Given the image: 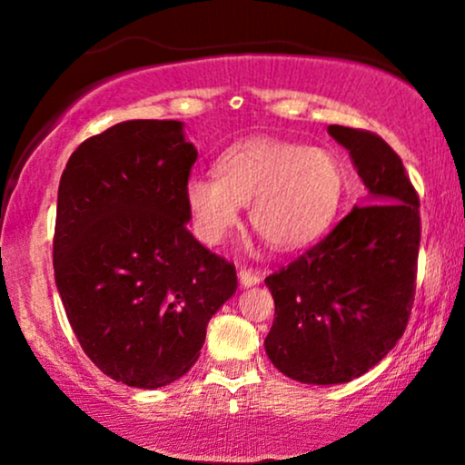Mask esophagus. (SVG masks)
I'll list each match as a JSON object with an SVG mask.
<instances>
[{
	"instance_id": "obj_1",
	"label": "esophagus",
	"mask_w": 465,
	"mask_h": 465,
	"mask_svg": "<svg viewBox=\"0 0 465 465\" xmlns=\"http://www.w3.org/2000/svg\"><path fill=\"white\" fill-rule=\"evenodd\" d=\"M238 275H240V282H242V286H255L262 282V273H260V271L247 269V266H242Z\"/></svg>"
}]
</instances>
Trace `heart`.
<instances>
[{"instance_id": "b5f03b06", "label": "heart", "mask_w": 465, "mask_h": 465, "mask_svg": "<svg viewBox=\"0 0 465 465\" xmlns=\"http://www.w3.org/2000/svg\"><path fill=\"white\" fill-rule=\"evenodd\" d=\"M216 170L192 174L185 185L194 233L205 244H221L249 203L251 227L271 247H306L328 229L343 199V165L325 148L253 140L223 153Z\"/></svg>"}]
</instances>
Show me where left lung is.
Masks as SVG:
<instances>
[{"mask_svg": "<svg viewBox=\"0 0 465 465\" xmlns=\"http://www.w3.org/2000/svg\"><path fill=\"white\" fill-rule=\"evenodd\" d=\"M370 190L328 236L266 277L275 319L264 348L292 381L336 385L381 362L407 330L421 238L420 196L376 133L328 126Z\"/></svg>", "mask_w": 465, "mask_h": 465, "instance_id": "left-lung-1", "label": "left lung"}]
</instances>
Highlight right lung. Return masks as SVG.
I'll use <instances>...</instances> for the list:
<instances>
[{
    "instance_id": "1",
    "label": "right lung",
    "mask_w": 465,
    "mask_h": 465,
    "mask_svg": "<svg viewBox=\"0 0 465 465\" xmlns=\"http://www.w3.org/2000/svg\"><path fill=\"white\" fill-rule=\"evenodd\" d=\"M196 148L177 120H129L84 140L58 185L54 277L80 348L129 387L190 371L236 292V266L190 233Z\"/></svg>"
}]
</instances>
